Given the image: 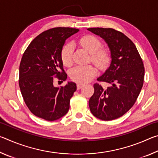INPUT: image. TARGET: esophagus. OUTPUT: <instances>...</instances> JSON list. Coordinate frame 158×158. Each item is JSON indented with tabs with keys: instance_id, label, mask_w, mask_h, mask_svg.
I'll return each instance as SVG.
<instances>
[{
	"instance_id": "34e87169",
	"label": "esophagus",
	"mask_w": 158,
	"mask_h": 158,
	"mask_svg": "<svg viewBox=\"0 0 158 158\" xmlns=\"http://www.w3.org/2000/svg\"><path fill=\"white\" fill-rule=\"evenodd\" d=\"M84 84H82V83H78V84H77V89H81V88L84 86Z\"/></svg>"
}]
</instances>
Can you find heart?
Returning <instances> with one entry per match:
<instances>
[{
  "instance_id": "heart-1",
  "label": "heart",
  "mask_w": 158,
  "mask_h": 158,
  "mask_svg": "<svg viewBox=\"0 0 158 158\" xmlns=\"http://www.w3.org/2000/svg\"><path fill=\"white\" fill-rule=\"evenodd\" d=\"M79 44L90 53V58L99 68H104L108 65L110 60V56L107 49L102 48V42L98 37L87 35L81 37ZM73 45L71 43L66 44L62 48L60 53L61 60L64 65L70 66L73 63ZM97 73L95 66L78 65L71 69L69 76L71 79L77 82L85 83L91 80Z\"/></svg>"
}]
</instances>
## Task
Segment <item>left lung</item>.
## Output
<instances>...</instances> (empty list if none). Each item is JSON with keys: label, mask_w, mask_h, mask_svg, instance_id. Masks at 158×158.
Returning a JSON list of instances; mask_svg holds the SVG:
<instances>
[{"label": "left lung", "mask_w": 158, "mask_h": 158, "mask_svg": "<svg viewBox=\"0 0 158 158\" xmlns=\"http://www.w3.org/2000/svg\"><path fill=\"white\" fill-rule=\"evenodd\" d=\"M105 40L111 52L110 66L98 81L109 83L104 89L98 83L89 100L93 116L102 121L121 117L132 108L143 86L144 67L137 47L121 32L113 28H88Z\"/></svg>", "instance_id": "1"}]
</instances>
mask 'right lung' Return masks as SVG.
<instances>
[{
  "instance_id": "right-lung-1",
  "label": "right lung",
  "mask_w": 158,
  "mask_h": 158,
  "mask_svg": "<svg viewBox=\"0 0 158 158\" xmlns=\"http://www.w3.org/2000/svg\"><path fill=\"white\" fill-rule=\"evenodd\" d=\"M78 31L65 27L49 29L37 35L23 53L19 84L26 106L35 116L53 121L68 113L77 85L71 81L55 87L53 79L66 80L61 50L66 40Z\"/></svg>"
}]
</instances>
